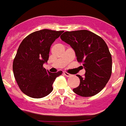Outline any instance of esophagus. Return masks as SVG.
<instances>
[{
	"instance_id": "1",
	"label": "esophagus",
	"mask_w": 126,
	"mask_h": 126,
	"mask_svg": "<svg viewBox=\"0 0 126 126\" xmlns=\"http://www.w3.org/2000/svg\"><path fill=\"white\" fill-rule=\"evenodd\" d=\"M64 74L66 77H70V76H71V74H69V73H68L67 72H64Z\"/></svg>"
}]
</instances>
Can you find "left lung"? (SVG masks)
<instances>
[{
	"label": "left lung",
	"instance_id": "8db88e82",
	"mask_svg": "<svg viewBox=\"0 0 126 126\" xmlns=\"http://www.w3.org/2000/svg\"><path fill=\"white\" fill-rule=\"evenodd\" d=\"M62 41L74 49L77 61L85 68L79 78V86L73 89L81 97H92L101 91L109 81L112 72V59L103 39L88 30L66 32L60 36Z\"/></svg>",
	"mask_w": 126,
	"mask_h": 126
}]
</instances>
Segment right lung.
I'll list each match as a JSON object with an SVG mask.
<instances>
[{
	"instance_id": "1",
	"label": "right lung",
	"mask_w": 126,
	"mask_h": 126,
	"mask_svg": "<svg viewBox=\"0 0 126 126\" xmlns=\"http://www.w3.org/2000/svg\"><path fill=\"white\" fill-rule=\"evenodd\" d=\"M63 31L42 29L33 32L20 44L13 64V74L22 92L42 98L53 90L52 84L62 72L51 73L43 65L49 58L50 47Z\"/></svg>"
}]
</instances>
